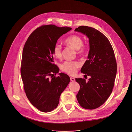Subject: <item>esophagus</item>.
Listing matches in <instances>:
<instances>
[{"mask_svg": "<svg viewBox=\"0 0 132 132\" xmlns=\"http://www.w3.org/2000/svg\"><path fill=\"white\" fill-rule=\"evenodd\" d=\"M70 80H71V81H72V82H74V81H75V78H72V77H71L70 78Z\"/></svg>", "mask_w": 132, "mask_h": 132, "instance_id": "1", "label": "esophagus"}]
</instances>
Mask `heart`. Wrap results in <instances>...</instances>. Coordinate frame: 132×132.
Segmentation results:
<instances>
[{"label":"heart","mask_w":132,"mask_h":132,"mask_svg":"<svg viewBox=\"0 0 132 132\" xmlns=\"http://www.w3.org/2000/svg\"><path fill=\"white\" fill-rule=\"evenodd\" d=\"M66 45L71 46L77 50L78 54H82L84 51V47L83 46V41L82 39L77 35H72L64 40ZM53 53L54 56L57 59L62 57V47L56 43L53 49ZM80 63L77 61H65L61 65L63 71L70 75H74L76 73Z\"/></svg>","instance_id":"1"}]
</instances>
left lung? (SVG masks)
<instances>
[{"instance_id":"left-lung-1","label":"left lung","mask_w":132,"mask_h":132,"mask_svg":"<svg viewBox=\"0 0 132 132\" xmlns=\"http://www.w3.org/2000/svg\"><path fill=\"white\" fill-rule=\"evenodd\" d=\"M75 30L89 38L90 50L81 72L91 77L87 82L76 79L80 85L77 98L82 108L93 110L104 104L112 92L117 72L115 56L109 39L95 28L82 26Z\"/></svg>"}]
</instances>
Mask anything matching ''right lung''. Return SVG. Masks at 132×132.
Segmentation results:
<instances>
[{
	"mask_svg": "<svg viewBox=\"0 0 132 132\" xmlns=\"http://www.w3.org/2000/svg\"><path fill=\"white\" fill-rule=\"evenodd\" d=\"M71 30L68 27L42 26L29 36L24 46L20 70L24 90L30 103L41 112L56 108L70 81L63 73L53 77L59 69L53 63V49L59 38Z\"/></svg>",
	"mask_w": 132,
	"mask_h": 132,
	"instance_id": "obj_1",
	"label": "right lung"
}]
</instances>
